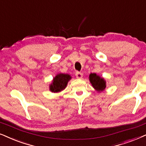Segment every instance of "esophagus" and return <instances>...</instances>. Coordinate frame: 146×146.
Segmentation results:
<instances>
[{"label":"esophagus","instance_id":"1","mask_svg":"<svg viewBox=\"0 0 146 146\" xmlns=\"http://www.w3.org/2000/svg\"><path fill=\"white\" fill-rule=\"evenodd\" d=\"M75 76H76V77L77 78H78V79H81V78H82V77H83V73H80V72H76V73H75Z\"/></svg>","mask_w":146,"mask_h":146}]
</instances>
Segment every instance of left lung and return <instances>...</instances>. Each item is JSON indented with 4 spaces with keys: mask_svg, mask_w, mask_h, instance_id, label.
<instances>
[{
    "mask_svg": "<svg viewBox=\"0 0 146 146\" xmlns=\"http://www.w3.org/2000/svg\"><path fill=\"white\" fill-rule=\"evenodd\" d=\"M89 81L96 90L103 91L106 88V81L96 73H91L89 75Z\"/></svg>",
    "mask_w": 146,
    "mask_h": 146,
    "instance_id": "left-lung-1",
    "label": "left lung"
}]
</instances>
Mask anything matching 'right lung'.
I'll use <instances>...</instances> for the list:
<instances>
[{
    "instance_id": "right-lung-1",
    "label": "right lung",
    "mask_w": 146,
    "mask_h": 146,
    "mask_svg": "<svg viewBox=\"0 0 146 146\" xmlns=\"http://www.w3.org/2000/svg\"><path fill=\"white\" fill-rule=\"evenodd\" d=\"M71 79V77L68 74L60 73L54 77L52 84L50 85V90L52 92L57 93L63 90L67 86L68 81Z\"/></svg>"
}]
</instances>
